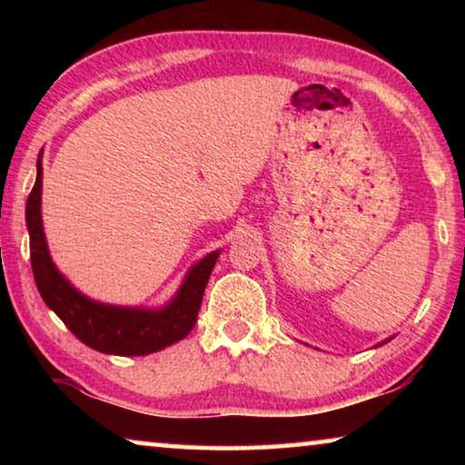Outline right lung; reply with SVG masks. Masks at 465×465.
Here are the masks:
<instances>
[{"mask_svg":"<svg viewBox=\"0 0 465 465\" xmlns=\"http://www.w3.org/2000/svg\"><path fill=\"white\" fill-rule=\"evenodd\" d=\"M43 166L36 162V183L26 201V225L30 233V262L38 293L72 332L90 349L106 355L141 357L162 351L191 332L199 316L204 287L213 271L217 252H211L188 272L178 295L163 310H131L96 303L69 285L46 250L41 219Z\"/></svg>","mask_w":465,"mask_h":465,"instance_id":"right-lung-1","label":"right lung"}]
</instances>
